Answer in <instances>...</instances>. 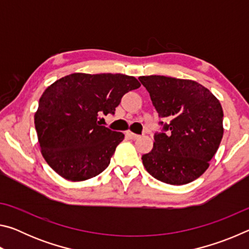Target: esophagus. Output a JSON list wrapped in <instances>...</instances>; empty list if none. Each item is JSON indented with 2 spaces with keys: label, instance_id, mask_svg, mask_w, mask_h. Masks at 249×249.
Masks as SVG:
<instances>
[{
  "label": "esophagus",
  "instance_id": "1",
  "mask_svg": "<svg viewBox=\"0 0 249 249\" xmlns=\"http://www.w3.org/2000/svg\"><path fill=\"white\" fill-rule=\"evenodd\" d=\"M126 137H128L129 140H137V138H140V135H137V134H134V133H132V132H126Z\"/></svg>",
  "mask_w": 249,
  "mask_h": 249
}]
</instances>
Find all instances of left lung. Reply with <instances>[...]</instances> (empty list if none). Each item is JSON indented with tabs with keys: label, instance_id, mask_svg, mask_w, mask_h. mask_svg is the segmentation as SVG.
Here are the masks:
<instances>
[{
	"label": "left lung",
	"instance_id": "obj_1",
	"mask_svg": "<svg viewBox=\"0 0 249 249\" xmlns=\"http://www.w3.org/2000/svg\"><path fill=\"white\" fill-rule=\"evenodd\" d=\"M160 119L154 147L142 156V165L161 182L187 184L209 168L223 137L220 101L192 80L165 75L140 77Z\"/></svg>",
	"mask_w": 249,
	"mask_h": 249
}]
</instances>
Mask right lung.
<instances>
[{
	"label": "right lung",
	"instance_id": "add662e5",
	"mask_svg": "<svg viewBox=\"0 0 249 249\" xmlns=\"http://www.w3.org/2000/svg\"><path fill=\"white\" fill-rule=\"evenodd\" d=\"M140 87L136 78L120 73H72L48 87L35 113L48 165L70 181L88 180L107 169L124 134L101 125L99 116L114 114L123 95Z\"/></svg>",
	"mask_w": 249,
	"mask_h": 249
}]
</instances>
